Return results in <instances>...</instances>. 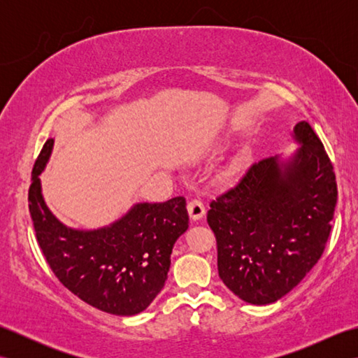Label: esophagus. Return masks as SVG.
<instances>
[{
	"label": "esophagus",
	"mask_w": 358,
	"mask_h": 358,
	"mask_svg": "<svg viewBox=\"0 0 358 358\" xmlns=\"http://www.w3.org/2000/svg\"><path fill=\"white\" fill-rule=\"evenodd\" d=\"M187 210L192 220H200L206 212V208H204V203L200 199H192L187 203Z\"/></svg>",
	"instance_id": "1"
}]
</instances>
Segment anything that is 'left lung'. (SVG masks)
Here are the masks:
<instances>
[{
    "label": "left lung",
    "mask_w": 358,
    "mask_h": 358,
    "mask_svg": "<svg viewBox=\"0 0 358 358\" xmlns=\"http://www.w3.org/2000/svg\"><path fill=\"white\" fill-rule=\"evenodd\" d=\"M294 132L301 148L285 167L272 157L255 162L209 204L218 275L250 305L292 291L320 260L331 234L338 195L334 166L308 121Z\"/></svg>",
    "instance_id": "obj_1"
}]
</instances>
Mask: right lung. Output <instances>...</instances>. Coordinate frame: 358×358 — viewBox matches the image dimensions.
I'll use <instances>...</instances> for the list:
<instances>
[{
    "label": "right lung",
    "instance_id": "right-lung-1",
    "mask_svg": "<svg viewBox=\"0 0 358 358\" xmlns=\"http://www.w3.org/2000/svg\"><path fill=\"white\" fill-rule=\"evenodd\" d=\"M52 146V138L44 143L29 187V212L45 262L87 305L113 315L141 313L163 289L173 243L189 227L185 196L136 204L104 229H69L50 214L41 195L38 175Z\"/></svg>",
    "mask_w": 358,
    "mask_h": 358
}]
</instances>
